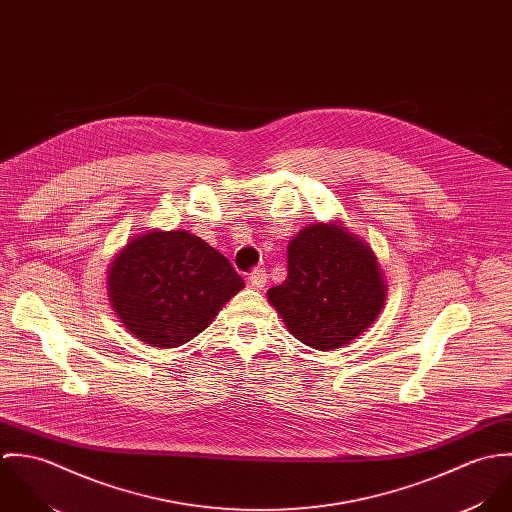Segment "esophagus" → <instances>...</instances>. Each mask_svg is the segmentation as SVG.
Segmentation results:
<instances>
[{
    "label": "esophagus",
    "mask_w": 512,
    "mask_h": 512,
    "mask_svg": "<svg viewBox=\"0 0 512 512\" xmlns=\"http://www.w3.org/2000/svg\"><path fill=\"white\" fill-rule=\"evenodd\" d=\"M248 282H250L252 288H264L266 282H268L266 270H264V268H254V270L250 272V276H248Z\"/></svg>",
    "instance_id": "34e87169"
}]
</instances>
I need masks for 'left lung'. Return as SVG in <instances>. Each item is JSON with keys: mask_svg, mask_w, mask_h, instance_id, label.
Here are the masks:
<instances>
[{"mask_svg": "<svg viewBox=\"0 0 512 512\" xmlns=\"http://www.w3.org/2000/svg\"><path fill=\"white\" fill-rule=\"evenodd\" d=\"M376 258L345 226L311 224L293 236L288 278L268 299L303 345L329 351L357 339L384 305Z\"/></svg>", "mask_w": 512, "mask_h": 512, "instance_id": "obj_1", "label": "left lung"}]
</instances>
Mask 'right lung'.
<instances>
[{
  "instance_id": "1",
  "label": "right lung",
  "mask_w": 512,
  "mask_h": 512,
  "mask_svg": "<svg viewBox=\"0 0 512 512\" xmlns=\"http://www.w3.org/2000/svg\"><path fill=\"white\" fill-rule=\"evenodd\" d=\"M108 280L112 307L126 329L161 349L197 337L244 288L230 262L187 230H153L132 240Z\"/></svg>"
}]
</instances>
